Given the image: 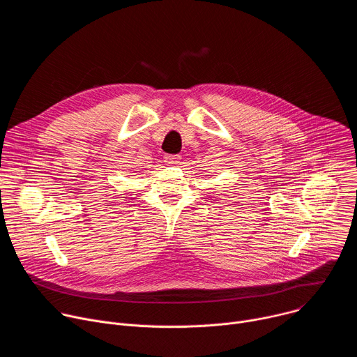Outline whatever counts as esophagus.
Segmentation results:
<instances>
[{
  "instance_id": "obj_1",
  "label": "esophagus",
  "mask_w": 357,
  "mask_h": 357,
  "mask_svg": "<svg viewBox=\"0 0 357 357\" xmlns=\"http://www.w3.org/2000/svg\"><path fill=\"white\" fill-rule=\"evenodd\" d=\"M181 161V155H165V162L169 165H176Z\"/></svg>"
}]
</instances>
